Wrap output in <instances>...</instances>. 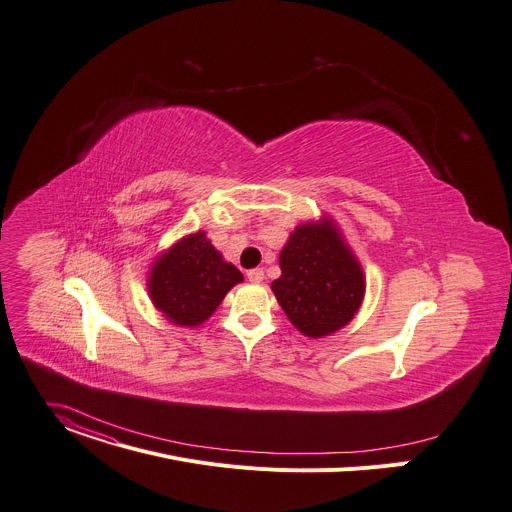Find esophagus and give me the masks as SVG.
Listing matches in <instances>:
<instances>
[{
  "label": "esophagus",
  "instance_id": "esophagus-1",
  "mask_svg": "<svg viewBox=\"0 0 512 512\" xmlns=\"http://www.w3.org/2000/svg\"><path fill=\"white\" fill-rule=\"evenodd\" d=\"M247 277H249V282H263V277H265V273H263V269L261 267H253V269H249L247 271Z\"/></svg>",
  "mask_w": 512,
  "mask_h": 512
}]
</instances>
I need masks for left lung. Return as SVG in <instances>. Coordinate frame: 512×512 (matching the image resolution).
<instances>
[{
  "label": "left lung",
  "mask_w": 512,
  "mask_h": 512,
  "mask_svg": "<svg viewBox=\"0 0 512 512\" xmlns=\"http://www.w3.org/2000/svg\"><path fill=\"white\" fill-rule=\"evenodd\" d=\"M282 275L271 284L277 302L306 337L331 335L363 300V273L331 222L302 224L280 255Z\"/></svg>",
  "instance_id": "1"
}]
</instances>
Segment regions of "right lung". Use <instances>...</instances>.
<instances>
[{
  "mask_svg": "<svg viewBox=\"0 0 512 512\" xmlns=\"http://www.w3.org/2000/svg\"><path fill=\"white\" fill-rule=\"evenodd\" d=\"M243 282V273L224 263L204 232L179 241L163 255L149 277L153 304L175 324L196 327L222 302L226 292Z\"/></svg>",
  "mask_w": 512,
  "mask_h": 512,
  "instance_id": "obj_1",
  "label": "right lung"
}]
</instances>
